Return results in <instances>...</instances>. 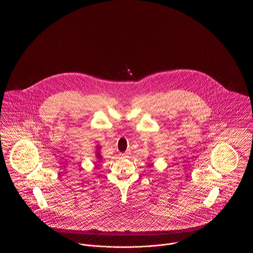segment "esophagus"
<instances>
[{"instance_id":"1","label":"esophagus","mask_w":253,"mask_h":253,"mask_svg":"<svg viewBox=\"0 0 253 253\" xmlns=\"http://www.w3.org/2000/svg\"><path fill=\"white\" fill-rule=\"evenodd\" d=\"M121 157H123V158H126V157H128V154H127V153H124V154H121Z\"/></svg>"}]
</instances>
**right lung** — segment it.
I'll use <instances>...</instances> for the list:
<instances>
[{
    "instance_id": "add662e5",
    "label": "right lung",
    "mask_w": 253,
    "mask_h": 253,
    "mask_svg": "<svg viewBox=\"0 0 253 253\" xmlns=\"http://www.w3.org/2000/svg\"><path fill=\"white\" fill-rule=\"evenodd\" d=\"M99 149H100V147H97V148H96V157H97V159H99V160H100V159L102 158V157L100 156V154H99V152H98V151H99Z\"/></svg>"
}]
</instances>
